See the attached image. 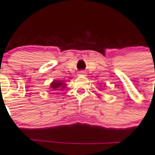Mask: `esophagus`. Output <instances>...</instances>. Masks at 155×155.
Masks as SVG:
<instances>
[{"label": "esophagus", "mask_w": 155, "mask_h": 155, "mask_svg": "<svg viewBox=\"0 0 155 155\" xmlns=\"http://www.w3.org/2000/svg\"><path fill=\"white\" fill-rule=\"evenodd\" d=\"M78 73L80 74H85V73H86V72H85L84 71H79Z\"/></svg>", "instance_id": "34e87169"}]
</instances>
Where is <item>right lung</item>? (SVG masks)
Returning a JSON list of instances; mask_svg holds the SVG:
<instances>
[{
  "instance_id": "1",
  "label": "right lung",
  "mask_w": 155,
  "mask_h": 155,
  "mask_svg": "<svg viewBox=\"0 0 155 155\" xmlns=\"http://www.w3.org/2000/svg\"><path fill=\"white\" fill-rule=\"evenodd\" d=\"M65 87V84L61 81H54L51 84V91H60L64 89Z\"/></svg>"
}]
</instances>
